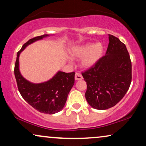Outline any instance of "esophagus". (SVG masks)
Segmentation results:
<instances>
[{
  "label": "esophagus",
  "instance_id": "34e87169",
  "mask_svg": "<svg viewBox=\"0 0 146 146\" xmlns=\"http://www.w3.org/2000/svg\"><path fill=\"white\" fill-rule=\"evenodd\" d=\"M75 79L76 81L82 80V79H83V76L80 74V73H75Z\"/></svg>",
  "mask_w": 146,
  "mask_h": 146
}]
</instances>
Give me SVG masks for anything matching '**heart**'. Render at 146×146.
<instances>
[{
    "mask_svg": "<svg viewBox=\"0 0 146 146\" xmlns=\"http://www.w3.org/2000/svg\"><path fill=\"white\" fill-rule=\"evenodd\" d=\"M104 54V46L100 42L86 43L75 46L72 50V55L76 58H82L81 61L83 67L89 69L93 67Z\"/></svg>",
    "mask_w": 146,
    "mask_h": 146,
    "instance_id": "obj_1",
    "label": "heart"
}]
</instances>
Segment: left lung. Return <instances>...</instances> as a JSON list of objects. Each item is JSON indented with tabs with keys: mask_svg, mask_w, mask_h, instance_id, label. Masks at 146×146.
Here are the masks:
<instances>
[{
	"mask_svg": "<svg viewBox=\"0 0 146 146\" xmlns=\"http://www.w3.org/2000/svg\"><path fill=\"white\" fill-rule=\"evenodd\" d=\"M109 41L106 55L82 73L87 82V102L100 110L115 106L127 93L131 81V63L125 44L111 35H109Z\"/></svg>",
	"mask_w": 146,
	"mask_h": 146,
	"instance_id": "left-lung-1",
	"label": "left lung"
}]
</instances>
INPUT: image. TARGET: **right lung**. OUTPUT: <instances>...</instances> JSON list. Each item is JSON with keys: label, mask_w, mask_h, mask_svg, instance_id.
Here are the masks:
<instances>
[{"label": "right lung", "mask_w": 146, "mask_h": 146, "mask_svg": "<svg viewBox=\"0 0 146 146\" xmlns=\"http://www.w3.org/2000/svg\"><path fill=\"white\" fill-rule=\"evenodd\" d=\"M51 35L36 36L24 44L17 53L15 65V76L19 91L23 98L33 108L40 113L54 114L63 110L69 93L75 83V73H65L58 71L49 80L35 83L29 81L21 75L19 69V57L21 52L29 44Z\"/></svg>", "instance_id": "obj_1"}]
</instances>
